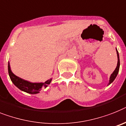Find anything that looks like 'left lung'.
Listing matches in <instances>:
<instances>
[{
	"instance_id": "left-lung-1",
	"label": "left lung",
	"mask_w": 126,
	"mask_h": 126,
	"mask_svg": "<svg viewBox=\"0 0 126 126\" xmlns=\"http://www.w3.org/2000/svg\"><path fill=\"white\" fill-rule=\"evenodd\" d=\"M117 50V57H118V62H117V65L116 69H115V71H113V73L111 75V77L110 78V82H109V85H110L111 83H112L113 82V80L115 79V78L117 77V75L118 73V71H119V67H120V59H119V55H118V52Z\"/></svg>"
}]
</instances>
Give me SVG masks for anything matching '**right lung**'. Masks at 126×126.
I'll use <instances>...</instances> for the list:
<instances>
[{
    "label": "right lung",
    "instance_id": "obj_1",
    "mask_svg": "<svg viewBox=\"0 0 126 126\" xmlns=\"http://www.w3.org/2000/svg\"><path fill=\"white\" fill-rule=\"evenodd\" d=\"M8 73L11 80L15 86L22 91L30 94H37L39 93L42 88H46L51 82V79L46 81L44 83H32L22 79L14 75L10 68L9 62H8Z\"/></svg>",
    "mask_w": 126,
    "mask_h": 126
}]
</instances>
